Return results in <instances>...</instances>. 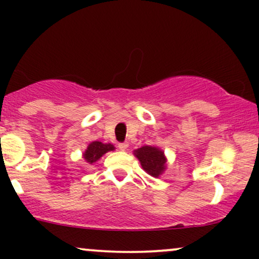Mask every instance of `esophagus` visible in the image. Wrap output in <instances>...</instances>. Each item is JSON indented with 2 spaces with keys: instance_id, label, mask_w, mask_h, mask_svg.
I'll return each instance as SVG.
<instances>
[{
  "instance_id": "1",
  "label": "esophagus",
  "mask_w": 259,
  "mask_h": 259,
  "mask_svg": "<svg viewBox=\"0 0 259 259\" xmlns=\"http://www.w3.org/2000/svg\"><path fill=\"white\" fill-rule=\"evenodd\" d=\"M118 147H119V150L121 151H125L127 147H129V142H120V144H118Z\"/></svg>"
}]
</instances>
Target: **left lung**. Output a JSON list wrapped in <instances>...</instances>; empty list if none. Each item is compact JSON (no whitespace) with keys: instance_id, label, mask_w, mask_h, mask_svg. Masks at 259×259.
Returning a JSON list of instances; mask_svg holds the SVG:
<instances>
[{"instance_id":"left-lung-1","label":"left lung","mask_w":259,"mask_h":259,"mask_svg":"<svg viewBox=\"0 0 259 259\" xmlns=\"http://www.w3.org/2000/svg\"><path fill=\"white\" fill-rule=\"evenodd\" d=\"M134 156L139 159L142 169L153 178H159L167 169V157L164 151L157 146H142L134 150Z\"/></svg>"}]
</instances>
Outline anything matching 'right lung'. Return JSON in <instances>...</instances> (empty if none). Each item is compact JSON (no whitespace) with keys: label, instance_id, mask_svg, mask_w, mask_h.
I'll return each instance as SVG.
<instances>
[{"label":"right lung","instance_id":"add662e5","mask_svg":"<svg viewBox=\"0 0 259 259\" xmlns=\"http://www.w3.org/2000/svg\"><path fill=\"white\" fill-rule=\"evenodd\" d=\"M115 147L112 144H103L101 141H92L89 144V146L82 153V158L85 159L89 164H94L99 160L103 154H106L109 151H114Z\"/></svg>","mask_w":259,"mask_h":259}]
</instances>
